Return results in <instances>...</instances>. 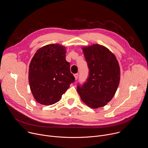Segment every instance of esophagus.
<instances>
[{
	"label": "esophagus",
	"mask_w": 148,
	"mask_h": 148,
	"mask_svg": "<svg viewBox=\"0 0 148 148\" xmlns=\"http://www.w3.org/2000/svg\"><path fill=\"white\" fill-rule=\"evenodd\" d=\"M78 77V74H74V77H75V79H77Z\"/></svg>",
	"instance_id": "obj_1"
}]
</instances>
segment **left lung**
<instances>
[{
	"instance_id": "obj_1",
	"label": "left lung",
	"mask_w": 148,
	"mask_h": 148,
	"mask_svg": "<svg viewBox=\"0 0 148 148\" xmlns=\"http://www.w3.org/2000/svg\"><path fill=\"white\" fill-rule=\"evenodd\" d=\"M89 69L83 85L77 86L81 100L91 108L104 107L114 97L120 81V68L108 49L96 44L82 49Z\"/></svg>"
}]
</instances>
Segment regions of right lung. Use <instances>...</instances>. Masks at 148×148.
Here are the masks:
<instances>
[{"label":"right lung","instance_id":"1","mask_svg":"<svg viewBox=\"0 0 148 148\" xmlns=\"http://www.w3.org/2000/svg\"><path fill=\"white\" fill-rule=\"evenodd\" d=\"M66 53V47L51 44L40 48L32 59L29 82L32 93L38 103L49 105L57 102L74 82Z\"/></svg>","mask_w":148,"mask_h":148}]
</instances>
